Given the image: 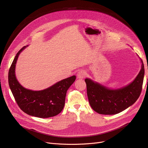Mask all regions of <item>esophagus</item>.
Wrapping results in <instances>:
<instances>
[{
  "label": "esophagus",
  "instance_id": "34e87169",
  "mask_svg": "<svg viewBox=\"0 0 148 148\" xmlns=\"http://www.w3.org/2000/svg\"><path fill=\"white\" fill-rule=\"evenodd\" d=\"M86 72L83 71V70H80V71H79L78 72V73H77V77H78L79 79H83L84 77H85L86 76Z\"/></svg>",
  "mask_w": 148,
  "mask_h": 148
}]
</instances>
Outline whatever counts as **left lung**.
<instances>
[{"label":"left lung","mask_w":148,"mask_h":148,"mask_svg":"<svg viewBox=\"0 0 148 148\" xmlns=\"http://www.w3.org/2000/svg\"><path fill=\"white\" fill-rule=\"evenodd\" d=\"M141 70L134 80L127 86L110 89L90 79H85L87 95L92 109L99 114H115L133 105L140 95L144 79L143 61Z\"/></svg>","instance_id":"8db88e82"}]
</instances>
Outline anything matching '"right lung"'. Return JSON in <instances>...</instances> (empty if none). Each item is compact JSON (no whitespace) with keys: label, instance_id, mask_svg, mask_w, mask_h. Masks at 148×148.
<instances>
[{"label":"right lung","instance_id":"1","mask_svg":"<svg viewBox=\"0 0 148 148\" xmlns=\"http://www.w3.org/2000/svg\"><path fill=\"white\" fill-rule=\"evenodd\" d=\"M26 47L17 53L9 70L8 83L12 95L20 109L29 115L41 118L56 116L63 110L66 92L76 77H68L42 90L34 91L23 87L15 77V68L20 53Z\"/></svg>","mask_w":148,"mask_h":148}]
</instances>
